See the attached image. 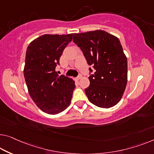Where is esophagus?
<instances>
[{
    "label": "esophagus",
    "instance_id": "34e87169",
    "mask_svg": "<svg viewBox=\"0 0 154 154\" xmlns=\"http://www.w3.org/2000/svg\"><path fill=\"white\" fill-rule=\"evenodd\" d=\"M82 77V75H78V77H77V80H79V79H81V78Z\"/></svg>",
    "mask_w": 154,
    "mask_h": 154
}]
</instances>
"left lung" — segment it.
Segmentation results:
<instances>
[{"label": "left lung", "instance_id": "left-lung-1", "mask_svg": "<svg viewBox=\"0 0 154 154\" xmlns=\"http://www.w3.org/2000/svg\"><path fill=\"white\" fill-rule=\"evenodd\" d=\"M73 42L83 52L89 68L90 86L85 89L95 106L109 109L118 104L127 83V59L118 38L104 30L74 34Z\"/></svg>", "mask_w": 154, "mask_h": 154}]
</instances>
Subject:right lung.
<instances>
[{
  "mask_svg": "<svg viewBox=\"0 0 154 154\" xmlns=\"http://www.w3.org/2000/svg\"><path fill=\"white\" fill-rule=\"evenodd\" d=\"M72 34H44L27 48L23 72L29 94L36 106L48 114L63 111L72 99L75 82L59 76L55 69Z\"/></svg>",
  "mask_w": 154,
  "mask_h": 154,
  "instance_id": "1",
  "label": "right lung"
}]
</instances>
